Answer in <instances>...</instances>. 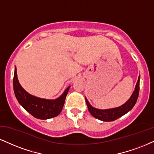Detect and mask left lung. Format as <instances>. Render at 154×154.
Masks as SVG:
<instances>
[{"instance_id":"1","label":"left lung","mask_w":154,"mask_h":154,"mask_svg":"<svg viewBox=\"0 0 154 154\" xmlns=\"http://www.w3.org/2000/svg\"><path fill=\"white\" fill-rule=\"evenodd\" d=\"M139 83L140 75L138 76V79L135 87V90L134 91V92H133L131 96L129 99L127 100L124 104H123L122 106H119V107L113 108V109L104 110L96 109V108L93 107L89 103L87 98L85 97L89 112H90L91 114L94 118L99 119L100 121H113L116 120L119 118L121 117L122 116L125 115L128 111H131L136 104L138 97V94H139Z\"/></svg>"}]
</instances>
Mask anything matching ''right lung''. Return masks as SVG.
I'll return each mask as SVG.
<instances>
[{
    "instance_id": "obj_1",
    "label": "right lung",
    "mask_w": 154,
    "mask_h": 154,
    "mask_svg": "<svg viewBox=\"0 0 154 154\" xmlns=\"http://www.w3.org/2000/svg\"><path fill=\"white\" fill-rule=\"evenodd\" d=\"M70 86L66 89L60 97L55 100H49L41 98L32 96L23 88L19 83L17 77L16 67L15 68L13 77V90L16 97L23 109L36 119H45L56 117L62 111L65 103L66 97L69 90Z\"/></svg>"
}]
</instances>
